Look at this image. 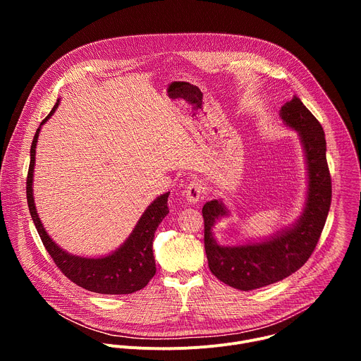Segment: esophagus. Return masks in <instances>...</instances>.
Here are the masks:
<instances>
[{
  "label": "esophagus",
  "instance_id": "obj_1",
  "mask_svg": "<svg viewBox=\"0 0 361 361\" xmlns=\"http://www.w3.org/2000/svg\"><path fill=\"white\" fill-rule=\"evenodd\" d=\"M204 192H205L204 184L201 181H198V180H192V181H190L187 184V187L184 190V197H185L187 202L197 204L202 198Z\"/></svg>",
  "mask_w": 361,
  "mask_h": 361
}]
</instances>
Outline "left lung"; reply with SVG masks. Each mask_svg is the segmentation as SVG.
I'll return each instance as SVG.
<instances>
[{
  "label": "left lung",
  "instance_id": "left-lung-1",
  "mask_svg": "<svg viewBox=\"0 0 361 361\" xmlns=\"http://www.w3.org/2000/svg\"><path fill=\"white\" fill-rule=\"evenodd\" d=\"M280 117L298 133L307 163V198L298 220L262 241L230 247L220 245L212 231L216 220L230 213L224 202L212 200L202 207L209 267L220 281L243 291L277 283L302 267L317 245L331 204V177L322 124L295 95L281 107Z\"/></svg>",
  "mask_w": 361,
  "mask_h": 361
}]
</instances>
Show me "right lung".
Wrapping results in <instances>:
<instances>
[{
  "label": "right lung",
  "instance_id": "add662e5",
  "mask_svg": "<svg viewBox=\"0 0 361 361\" xmlns=\"http://www.w3.org/2000/svg\"><path fill=\"white\" fill-rule=\"evenodd\" d=\"M60 106V99H57L56 106L49 114L41 121L37 133L34 135L31 151H30V169L27 176V201L30 214L35 224V228L41 237V241L54 260L57 267L63 271L77 286L99 293V294H131L144 288L148 281L156 274V260L152 254V240L159 224L169 214V192L154 200L147 210L140 217L130 237L120 245L114 252L98 257V259H90V257H80L70 254L51 238L35 209L34 194H32V177L35 166V148L38 134L42 124H45L51 116H53Z\"/></svg>",
  "mask_w": 361,
  "mask_h": 361
}]
</instances>
